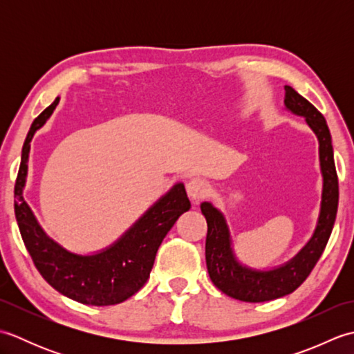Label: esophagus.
<instances>
[{"mask_svg":"<svg viewBox=\"0 0 354 354\" xmlns=\"http://www.w3.org/2000/svg\"><path fill=\"white\" fill-rule=\"evenodd\" d=\"M208 193H209V187L204 179L193 178L187 183V194H189L193 201H199L202 198H205Z\"/></svg>","mask_w":354,"mask_h":354,"instance_id":"esophagus-1","label":"esophagus"}]
</instances>
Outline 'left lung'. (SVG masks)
<instances>
[{"label": "left lung", "mask_w": 354, "mask_h": 354, "mask_svg": "<svg viewBox=\"0 0 354 354\" xmlns=\"http://www.w3.org/2000/svg\"><path fill=\"white\" fill-rule=\"evenodd\" d=\"M284 109L303 117L318 140L319 170L322 176L319 214L312 237L292 259L274 268H252L239 260L232 243L227 217L212 202H202L208 231L205 240V260L209 278L225 295L245 303H263L289 295L306 280L317 265L332 234L339 189L333 158L332 135L321 112L299 95L292 86H284Z\"/></svg>", "instance_id": "obj_1"}]
</instances>
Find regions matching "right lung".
<instances>
[{
  "label": "right lung",
  "instance_id": "right-lung-1",
  "mask_svg": "<svg viewBox=\"0 0 354 354\" xmlns=\"http://www.w3.org/2000/svg\"><path fill=\"white\" fill-rule=\"evenodd\" d=\"M59 97L37 117L24 141L15 184V216L22 240L44 280L64 297L88 306H111L126 301L146 284L158 248L178 217L192 204L183 183H176L150 205L122 236L103 250L80 254L70 251L37 222L24 199L30 142L56 109Z\"/></svg>",
  "mask_w": 354,
  "mask_h": 354
}]
</instances>
